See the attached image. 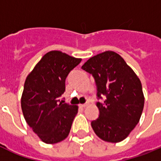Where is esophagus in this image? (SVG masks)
<instances>
[{
	"instance_id": "34e87169",
	"label": "esophagus",
	"mask_w": 161,
	"mask_h": 161,
	"mask_svg": "<svg viewBox=\"0 0 161 161\" xmlns=\"http://www.w3.org/2000/svg\"><path fill=\"white\" fill-rule=\"evenodd\" d=\"M87 105H88V103H83V104H80L79 106H80L81 108H85Z\"/></svg>"
}]
</instances>
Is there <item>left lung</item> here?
Wrapping results in <instances>:
<instances>
[{"label": "left lung", "instance_id": "left-lung-1", "mask_svg": "<svg viewBox=\"0 0 161 161\" xmlns=\"http://www.w3.org/2000/svg\"><path fill=\"white\" fill-rule=\"evenodd\" d=\"M82 68L92 74L97 87L99 116L91 125L101 140L122 141L140 121L145 98L140 78L121 56L112 51L93 56Z\"/></svg>", "mask_w": 161, "mask_h": 161}]
</instances>
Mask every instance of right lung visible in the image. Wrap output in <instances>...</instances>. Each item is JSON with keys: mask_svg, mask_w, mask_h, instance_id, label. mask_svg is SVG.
Segmentation results:
<instances>
[{"mask_svg": "<svg viewBox=\"0 0 161 161\" xmlns=\"http://www.w3.org/2000/svg\"><path fill=\"white\" fill-rule=\"evenodd\" d=\"M81 58L60 51L46 53L24 83L21 109L27 125L46 144L65 140L78 114V106L61 100L68 73Z\"/></svg>", "mask_w": 161, "mask_h": 161, "instance_id": "1", "label": "right lung"}]
</instances>
